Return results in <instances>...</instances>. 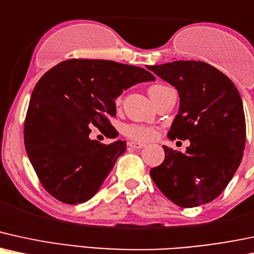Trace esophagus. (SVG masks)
Listing matches in <instances>:
<instances>
[{"label":"esophagus","mask_w":254,"mask_h":254,"mask_svg":"<svg viewBox=\"0 0 254 254\" xmlns=\"http://www.w3.org/2000/svg\"><path fill=\"white\" fill-rule=\"evenodd\" d=\"M128 146L132 148H135V150H139V148L145 147V144H141V142H135V141H129L128 142Z\"/></svg>","instance_id":"esophagus-1"}]
</instances>
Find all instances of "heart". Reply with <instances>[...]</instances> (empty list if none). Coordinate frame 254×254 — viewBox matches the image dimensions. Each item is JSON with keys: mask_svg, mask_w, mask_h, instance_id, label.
Segmentation results:
<instances>
[{"mask_svg": "<svg viewBox=\"0 0 254 254\" xmlns=\"http://www.w3.org/2000/svg\"><path fill=\"white\" fill-rule=\"evenodd\" d=\"M163 88V85H153L150 88V92L153 90H157V89ZM116 106L121 103V97H118L115 101ZM124 133L125 135L128 136V138L136 140V141H148V140H152L156 136V129L151 126H145V125H136V124H130L126 125L124 127Z\"/></svg>", "mask_w": 254, "mask_h": 254, "instance_id": "obj_1", "label": "heart"}]
</instances>
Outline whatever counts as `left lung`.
<instances>
[{
  "label": "left lung",
  "mask_w": 254,
  "mask_h": 254,
  "mask_svg": "<svg viewBox=\"0 0 254 254\" xmlns=\"http://www.w3.org/2000/svg\"><path fill=\"white\" fill-rule=\"evenodd\" d=\"M175 86L180 108L168 136L189 139L186 153L163 146L165 159L150 175L182 208L209 203L239 168L246 142L243 100L226 74L204 62L177 61L147 66Z\"/></svg>",
  "instance_id": "left-lung-1"
}]
</instances>
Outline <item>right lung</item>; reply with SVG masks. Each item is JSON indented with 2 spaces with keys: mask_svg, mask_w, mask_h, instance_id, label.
<instances>
[{
  "mask_svg": "<svg viewBox=\"0 0 254 254\" xmlns=\"http://www.w3.org/2000/svg\"><path fill=\"white\" fill-rule=\"evenodd\" d=\"M156 80L145 68L102 59H68L39 79L27 110L25 147L50 195L67 204L86 202L102 187L126 141L90 139L97 127L119 135L109 119L115 100L130 86Z\"/></svg>",
  "mask_w": 254,
  "mask_h": 254,
  "instance_id": "1",
  "label": "right lung"
}]
</instances>
